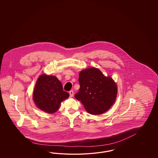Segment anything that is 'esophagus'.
I'll return each instance as SVG.
<instances>
[{"label": "esophagus", "instance_id": "34e87169", "mask_svg": "<svg viewBox=\"0 0 158 158\" xmlns=\"http://www.w3.org/2000/svg\"><path fill=\"white\" fill-rule=\"evenodd\" d=\"M69 97H73V94H74V93H73V91H70L69 92Z\"/></svg>", "mask_w": 158, "mask_h": 158}]
</instances>
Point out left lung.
Listing matches in <instances>:
<instances>
[{"label": "left lung", "instance_id": "8db88e82", "mask_svg": "<svg viewBox=\"0 0 158 158\" xmlns=\"http://www.w3.org/2000/svg\"><path fill=\"white\" fill-rule=\"evenodd\" d=\"M78 81L80 87L74 97L89 114H103L114 103L118 93L116 84L99 69L90 68L81 71Z\"/></svg>", "mask_w": 158, "mask_h": 158}]
</instances>
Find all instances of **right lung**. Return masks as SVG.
Listing matches in <instances>:
<instances>
[{
    "instance_id": "1",
    "label": "right lung",
    "mask_w": 158,
    "mask_h": 158,
    "mask_svg": "<svg viewBox=\"0 0 158 158\" xmlns=\"http://www.w3.org/2000/svg\"><path fill=\"white\" fill-rule=\"evenodd\" d=\"M69 96V93L63 90L62 84L56 77L44 74L38 78L33 94L37 107L48 114L56 112L61 102Z\"/></svg>"
}]
</instances>
